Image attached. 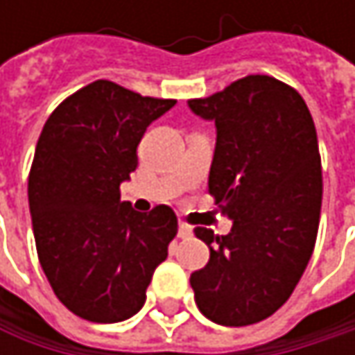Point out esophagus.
<instances>
[{
  "mask_svg": "<svg viewBox=\"0 0 355 355\" xmlns=\"http://www.w3.org/2000/svg\"><path fill=\"white\" fill-rule=\"evenodd\" d=\"M193 234V228L187 222H178V239H189Z\"/></svg>",
  "mask_w": 355,
  "mask_h": 355,
  "instance_id": "34e87169",
  "label": "esophagus"
}]
</instances>
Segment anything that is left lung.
<instances>
[{"label":"left lung","instance_id":"obj_1","mask_svg":"<svg viewBox=\"0 0 355 355\" xmlns=\"http://www.w3.org/2000/svg\"><path fill=\"white\" fill-rule=\"evenodd\" d=\"M189 107L216 123L207 184L232 220L226 236L195 228L209 247L207 265L191 273L195 302L218 324H252L292 296L317 243V129L304 98L271 76H247Z\"/></svg>","mask_w":355,"mask_h":355}]
</instances>
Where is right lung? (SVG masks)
Instances as JSON below:
<instances>
[{
  "label": "right lung",
  "instance_id": "add662e5",
  "mask_svg": "<svg viewBox=\"0 0 355 355\" xmlns=\"http://www.w3.org/2000/svg\"><path fill=\"white\" fill-rule=\"evenodd\" d=\"M177 101L96 80L46 119L28 175L40 267L65 309L92 322L129 319L146 302L178 222L168 205L139 214L121 201L137 146Z\"/></svg>",
  "mask_w": 355,
  "mask_h": 355
}]
</instances>
